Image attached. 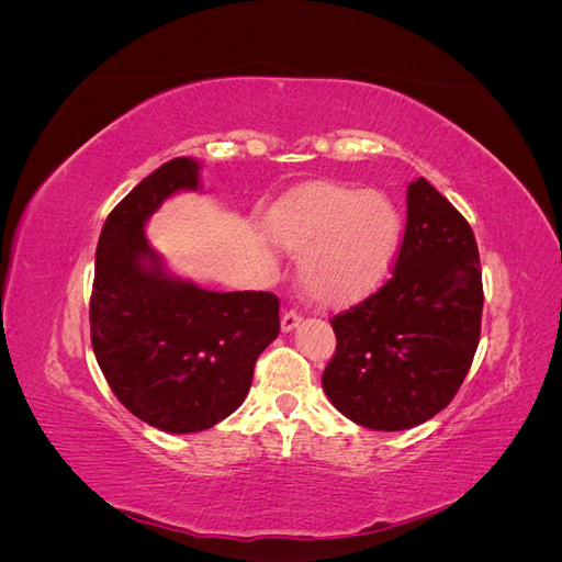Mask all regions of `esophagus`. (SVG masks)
<instances>
[{
    "label": "esophagus",
    "instance_id": "34e87169",
    "mask_svg": "<svg viewBox=\"0 0 562 562\" xmlns=\"http://www.w3.org/2000/svg\"><path fill=\"white\" fill-rule=\"evenodd\" d=\"M300 321H302V316L297 314V312H283V316H281V330L283 333H291V330H295L297 326H300Z\"/></svg>",
    "mask_w": 562,
    "mask_h": 562
}]
</instances>
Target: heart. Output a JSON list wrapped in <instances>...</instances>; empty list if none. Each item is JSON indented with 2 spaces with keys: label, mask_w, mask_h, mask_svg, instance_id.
<instances>
[{
  "label": "heart",
  "mask_w": 562,
  "mask_h": 562,
  "mask_svg": "<svg viewBox=\"0 0 562 562\" xmlns=\"http://www.w3.org/2000/svg\"><path fill=\"white\" fill-rule=\"evenodd\" d=\"M267 229L271 241L302 255L300 288L326 307H342L375 291L403 244V215L394 199L330 182L279 201Z\"/></svg>",
  "instance_id": "1"
}]
</instances>
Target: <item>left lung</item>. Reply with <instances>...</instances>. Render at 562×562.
<instances>
[{"label":"left lung","mask_w":562,"mask_h":562,"mask_svg":"<svg viewBox=\"0 0 562 562\" xmlns=\"http://www.w3.org/2000/svg\"><path fill=\"white\" fill-rule=\"evenodd\" d=\"M483 281L473 232L424 178L407 184V223L391 277L333 318L323 391L366 429L403 431L454 398L481 339Z\"/></svg>","instance_id":"left-lung-1"}]
</instances>
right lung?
<instances>
[{
	"label": "right lung",
	"mask_w": 562,
	"mask_h": 562,
	"mask_svg": "<svg viewBox=\"0 0 562 562\" xmlns=\"http://www.w3.org/2000/svg\"><path fill=\"white\" fill-rule=\"evenodd\" d=\"M201 166L178 157L116 203L100 232L91 342L128 413L166 434L215 427L239 407L258 356L279 335V300L215 293L173 277L145 225L166 199L201 190Z\"/></svg>",
	"instance_id": "add662e5"
}]
</instances>
